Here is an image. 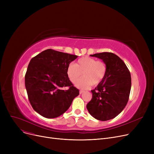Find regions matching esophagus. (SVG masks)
Returning a JSON list of instances; mask_svg holds the SVG:
<instances>
[{
	"label": "esophagus",
	"instance_id": "esophagus-1",
	"mask_svg": "<svg viewBox=\"0 0 154 154\" xmlns=\"http://www.w3.org/2000/svg\"><path fill=\"white\" fill-rule=\"evenodd\" d=\"M84 92V91H79V94H82Z\"/></svg>",
	"mask_w": 154,
	"mask_h": 154
}]
</instances>
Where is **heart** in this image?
<instances>
[{
  "instance_id": "obj_1",
  "label": "heart",
  "mask_w": 154,
  "mask_h": 154,
  "mask_svg": "<svg viewBox=\"0 0 154 154\" xmlns=\"http://www.w3.org/2000/svg\"><path fill=\"white\" fill-rule=\"evenodd\" d=\"M107 65L102 60L84 57L79 59L76 64L70 63L67 68V75L72 83L75 84L83 74L84 78L76 84L78 88L86 89L92 85L97 86L106 77Z\"/></svg>"
}]
</instances>
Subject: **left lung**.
I'll list each match as a JSON object with an SVG mask.
<instances>
[{
  "instance_id": "left-lung-1",
  "label": "left lung",
  "mask_w": 154,
  "mask_h": 154,
  "mask_svg": "<svg viewBox=\"0 0 154 154\" xmlns=\"http://www.w3.org/2000/svg\"><path fill=\"white\" fill-rule=\"evenodd\" d=\"M102 59L107 65L106 77L95 89L87 105L89 114L95 119L106 121L115 118L128 102L131 88V76L124 61L111 52L91 55Z\"/></svg>"
}]
</instances>
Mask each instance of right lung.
I'll list each match as a JSON object with an SVG mask.
<instances>
[{
    "label": "right lung",
    "instance_id": "1",
    "mask_svg": "<svg viewBox=\"0 0 154 154\" xmlns=\"http://www.w3.org/2000/svg\"><path fill=\"white\" fill-rule=\"evenodd\" d=\"M78 56L47 49L32 58L25 75V85L32 108L45 118L59 117L70 107L79 89L67 75V68ZM68 87V89L63 88Z\"/></svg>",
    "mask_w": 154,
    "mask_h": 154
}]
</instances>
